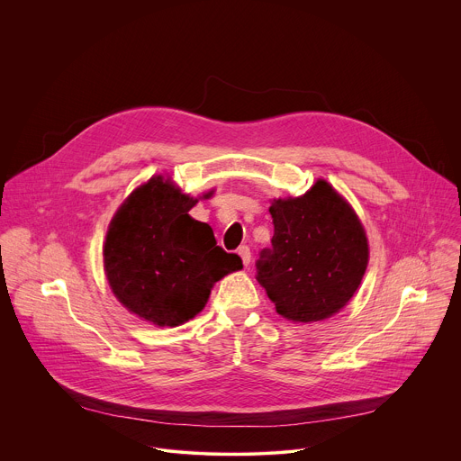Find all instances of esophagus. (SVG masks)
<instances>
[{
	"label": "esophagus",
	"mask_w": 461,
	"mask_h": 461,
	"mask_svg": "<svg viewBox=\"0 0 461 461\" xmlns=\"http://www.w3.org/2000/svg\"><path fill=\"white\" fill-rule=\"evenodd\" d=\"M239 255H240L244 266H248V264L251 262V251H249L248 246H240V248H239Z\"/></svg>",
	"instance_id": "34e87169"
}]
</instances>
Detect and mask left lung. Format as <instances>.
I'll return each mask as SVG.
<instances>
[{
	"instance_id": "obj_1",
	"label": "left lung",
	"mask_w": 461,
	"mask_h": 461,
	"mask_svg": "<svg viewBox=\"0 0 461 461\" xmlns=\"http://www.w3.org/2000/svg\"><path fill=\"white\" fill-rule=\"evenodd\" d=\"M271 248L260 251L257 280L276 313L319 322L339 313L357 293L369 260L364 226L324 179L294 199H276Z\"/></svg>"
}]
</instances>
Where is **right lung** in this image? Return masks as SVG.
<instances>
[{"label":"right lung","instance_id":"1","mask_svg":"<svg viewBox=\"0 0 461 461\" xmlns=\"http://www.w3.org/2000/svg\"><path fill=\"white\" fill-rule=\"evenodd\" d=\"M197 199L170 179L151 177L113 215L104 248V271L119 302L159 328L194 319L224 275L242 267L226 253L206 222L190 217Z\"/></svg>","mask_w":461,"mask_h":461}]
</instances>
